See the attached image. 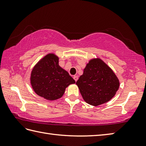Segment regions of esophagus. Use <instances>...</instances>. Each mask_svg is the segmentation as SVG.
<instances>
[{"label":"esophagus","mask_w":146,"mask_h":146,"mask_svg":"<svg viewBox=\"0 0 146 146\" xmlns=\"http://www.w3.org/2000/svg\"><path fill=\"white\" fill-rule=\"evenodd\" d=\"M73 79L75 80V82H76L77 80H78V76H73Z\"/></svg>","instance_id":"obj_1"}]
</instances>
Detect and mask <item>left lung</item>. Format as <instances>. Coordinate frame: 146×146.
I'll return each mask as SVG.
<instances>
[{
  "instance_id": "1",
  "label": "left lung",
  "mask_w": 146,
  "mask_h": 146,
  "mask_svg": "<svg viewBox=\"0 0 146 146\" xmlns=\"http://www.w3.org/2000/svg\"><path fill=\"white\" fill-rule=\"evenodd\" d=\"M86 103L98 106L107 103L116 94L120 82L113 70L100 58L89 61L76 83Z\"/></svg>"
}]
</instances>
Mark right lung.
Masks as SVG:
<instances>
[{"instance_id": "right-lung-1", "label": "right lung", "mask_w": 146, "mask_h": 146, "mask_svg": "<svg viewBox=\"0 0 146 146\" xmlns=\"http://www.w3.org/2000/svg\"><path fill=\"white\" fill-rule=\"evenodd\" d=\"M31 85L36 94L47 100L60 98L75 81L59 65V58L49 53L36 63L31 73Z\"/></svg>"}]
</instances>
